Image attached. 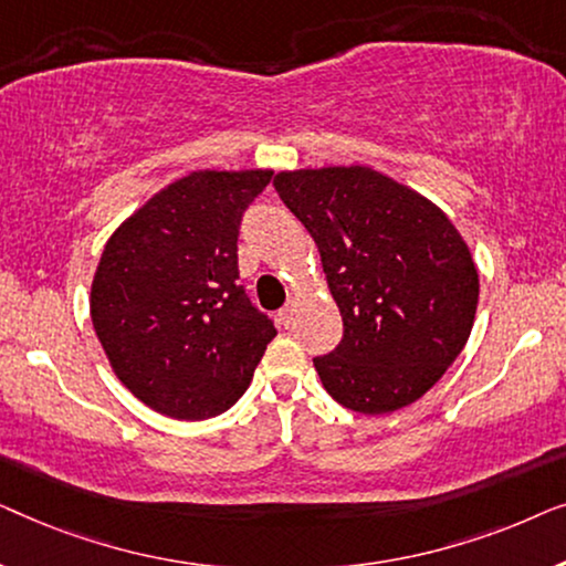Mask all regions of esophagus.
I'll list each match as a JSON object with an SVG mask.
<instances>
[{
  "mask_svg": "<svg viewBox=\"0 0 566 566\" xmlns=\"http://www.w3.org/2000/svg\"><path fill=\"white\" fill-rule=\"evenodd\" d=\"M277 319H281L283 327H291V324H293V306H283L281 312H277Z\"/></svg>",
  "mask_w": 566,
  "mask_h": 566,
  "instance_id": "34e87169",
  "label": "esophagus"
}]
</instances>
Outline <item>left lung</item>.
<instances>
[{"label": "left lung", "instance_id": "left-lung-1", "mask_svg": "<svg viewBox=\"0 0 566 566\" xmlns=\"http://www.w3.org/2000/svg\"><path fill=\"white\" fill-rule=\"evenodd\" d=\"M319 247L343 339L314 368L339 405L386 415L440 381L471 335L479 275L448 216L366 167L275 175Z\"/></svg>", "mask_w": 566, "mask_h": 566}]
</instances>
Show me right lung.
<instances>
[{"instance_id":"1","label":"right lung","mask_w":566,"mask_h":566,"mask_svg":"<svg viewBox=\"0 0 566 566\" xmlns=\"http://www.w3.org/2000/svg\"><path fill=\"white\" fill-rule=\"evenodd\" d=\"M273 172H192L154 196L105 244L92 324L115 374L175 420L234 405L275 322L239 283V229Z\"/></svg>"}]
</instances>
